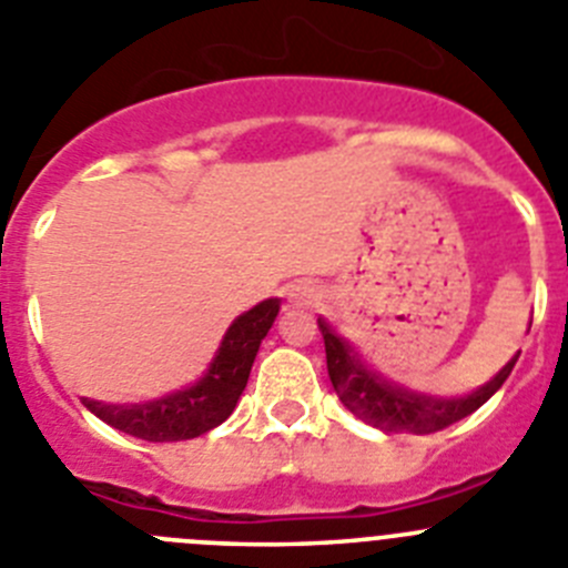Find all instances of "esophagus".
<instances>
[{"label": "esophagus", "instance_id": "obj_1", "mask_svg": "<svg viewBox=\"0 0 568 568\" xmlns=\"http://www.w3.org/2000/svg\"><path fill=\"white\" fill-rule=\"evenodd\" d=\"M305 296H308V294H305V291H302V288H296L294 294H291V300H294V302H305Z\"/></svg>", "mask_w": 568, "mask_h": 568}]
</instances>
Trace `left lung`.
I'll list each match as a JSON object with an SVG mask.
<instances>
[{"mask_svg":"<svg viewBox=\"0 0 568 568\" xmlns=\"http://www.w3.org/2000/svg\"><path fill=\"white\" fill-rule=\"evenodd\" d=\"M529 325H532V320H529ZM320 331L325 338L327 375H331L338 400L358 420L389 434H432L474 415L481 404H487L501 389V384L521 356V349H518L499 373L468 395H432V392H417L378 373L358 353L356 344L347 342L325 316H320Z\"/></svg>","mask_w":568,"mask_h":568,"instance_id":"8db88e82","label":"left lung"}]
</instances>
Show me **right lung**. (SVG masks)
I'll return each instance as SVG.
<instances>
[{
	"label": "right lung",
	"instance_id": "1",
	"mask_svg": "<svg viewBox=\"0 0 568 568\" xmlns=\"http://www.w3.org/2000/svg\"><path fill=\"white\" fill-rule=\"evenodd\" d=\"M277 314L280 300L272 296L237 316L226 327L210 367L195 384L140 404H105L94 397H81L83 406L116 432L148 443H179V439L201 437L235 412L246 389L254 356L272 331Z\"/></svg>",
	"mask_w": 568,
	"mask_h": 568
}]
</instances>
